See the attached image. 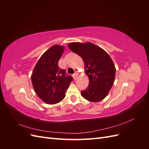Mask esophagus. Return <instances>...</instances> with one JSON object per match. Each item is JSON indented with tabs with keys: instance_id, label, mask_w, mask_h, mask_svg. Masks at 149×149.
Wrapping results in <instances>:
<instances>
[{
	"instance_id": "34e87169",
	"label": "esophagus",
	"mask_w": 149,
	"mask_h": 149,
	"mask_svg": "<svg viewBox=\"0 0 149 149\" xmlns=\"http://www.w3.org/2000/svg\"><path fill=\"white\" fill-rule=\"evenodd\" d=\"M73 78H74V79L75 80V79H77V78H78V74L76 73H75L73 75Z\"/></svg>"
}]
</instances>
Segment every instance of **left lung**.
Returning <instances> with one entry per match:
<instances>
[{"instance_id": "1", "label": "left lung", "mask_w": 149, "mask_h": 149, "mask_svg": "<svg viewBox=\"0 0 149 149\" xmlns=\"http://www.w3.org/2000/svg\"><path fill=\"white\" fill-rule=\"evenodd\" d=\"M71 50L82 58L84 73L89 78L88 88L81 96L90 102L102 101L107 95L114 84L116 68L111 58L102 48L91 42H72Z\"/></svg>"}]
</instances>
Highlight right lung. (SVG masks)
<instances>
[{
  "instance_id": "add662e5",
  "label": "right lung",
  "mask_w": 149,
  "mask_h": 149,
  "mask_svg": "<svg viewBox=\"0 0 149 149\" xmlns=\"http://www.w3.org/2000/svg\"><path fill=\"white\" fill-rule=\"evenodd\" d=\"M65 47L55 45L40 58L31 76L36 94L48 104L61 101L66 96L73 78L66 76L65 70L60 68L58 61L63 53Z\"/></svg>"
}]
</instances>
